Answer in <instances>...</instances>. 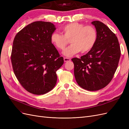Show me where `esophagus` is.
<instances>
[{
	"label": "esophagus",
	"mask_w": 129,
	"mask_h": 129,
	"mask_svg": "<svg viewBox=\"0 0 129 129\" xmlns=\"http://www.w3.org/2000/svg\"><path fill=\"white\" fill-rule=\"evenodd\" d=\"M64 62H68V61H71V58H67V57H64Z\"/></svg>",
	"instance_id": "34e87169"
}]
</instances>
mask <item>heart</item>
Returning a JSON list of instances; mask_svg holds the SVG:
<instances>
[{
	"label": "heart",
	"mask_w": 129,
	"mask_h": 129,
	"mask_svg": "<svg viewBox=\"0 0 129 129\" xmlns=\"http://www.w3.org/2000/svg\"><path fill=\"white\" fill-rule=\"evenodd\" d=\"M63 35L56 32L50 36V41L55 47L63 50L71 39L72 44L62 52L66 57H71L82 52L87 53L94 46L97 40L96 30L92 26H85L81 23L74 22L65 25L62 29Z\"/></svg>",
	"instance_id": "1"
}]
</instances>
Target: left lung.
<instances>
[{"instance_id": "left-lung-1", "label": "left lung", "mask_w": 129, "mask_h": 129, "mask_svg": "<svg viewBox=\"0 0 129 129\" xmlns=\"http://www.w3.org/2000/svg\"><path fill=\"white\" fill-rule=\"evenodd\" d=\"M97 40L93 48L80 58L72 59L74 75L79 86L88 91H96L110 83L118 67L120 49L118 39L108 26L93 21Z\"/></svg>"}]
</instances>
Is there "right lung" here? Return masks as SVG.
I'll return each instance as SVG.
<instances>
[{
  "label": "right lung",
  "instance_id": "obj_1",
  "mask_svg": "<svg viewBox=\"0 0 129 129\" xmlns=\"http://www.w3.org/2000/svg\"><path fill=\"white\" fill-rule=\"evenodd\" d=\"M56 29L50 22L35 21L15 36L11 62L18 80L27 91L35 95L47 93L55 86L56 72L63 64L50 41Z\"/></svg>",
  "mask_w": 129,
  "mask_h": 129
}]
</instances>
